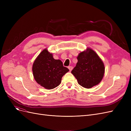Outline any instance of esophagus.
<instances>
[{"mask_svg":"<svg viewBox=\"0 0 131 131\" xmlns=\"http://www.w3.org/2000/svg\"><path fill=\"white\" fill-rule=\"evenodd\" d=\"M73 67L72 66H69V67H68V69H69L70 72V71H72V70L73 69Z\"/></svg>","mask_w":131,"mask_h":131,"instance_id":"1","label":"esophagus"}]
</instances>
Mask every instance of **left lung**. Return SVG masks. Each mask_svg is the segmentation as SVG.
<instances>
[{
    "label": "left lung",
    "instance_id": "left-lung-1",
    "mask_svg": "<svg viewBox=\"0 0 131 131\" xmlns=\"http://www.w3.org/2000/svg\"><path fill=\"white\" fill-rule=\"evenodd\" d=\"M78 63L72 73L78 84L86 89L98 85L104 76V66L101 59L93 50L88 49L79 53Z\"/></svg>",
    "mask_w": 131,
    "mask_h": 131
}]
</instances>
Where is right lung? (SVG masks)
Masks as SVG:
<instances>
[{
  "mask_svg": "<svg viewBox=\"0 0 131 131\" xmlns=\"http://www.w3.org/2000/svg\"><path fill=\"white\" fill-rule=\"evenodd\" d=\"M32 70L38 84L49 90L59 85L62 77L69 71L63 66L61 60L54 59L52 54L46 49L43 50L35 59Z\"/></svg>",
  "mask_w": 131,
  "mask_h": 131,
  "instance_id": "add662e5",
  "label": "right lung"
}]
</instances>
